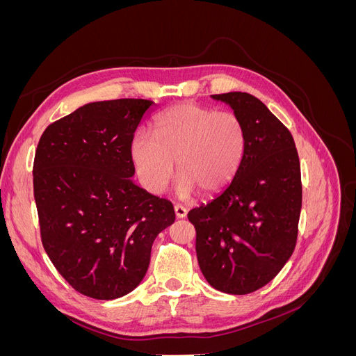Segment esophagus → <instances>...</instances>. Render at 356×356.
Returning a JSON list of instances; mask_svg holds the SVG:
<instances>
[{
  "label": "esophagus",
  "mask_w": 356,
  "mask_h": 356,
  "mask_svg": "<svg viewBox=\"0 0 356 356\" xmlns=\"http://www.w3.org/2000/svg\"><path fill=\"white\" fill-rule=\"evenodd\" d=\"M174 209H175V217L177 218H186L187 217V209L182 207V204H175L174 207Z\"/></svg>",
  "instance_id": "1"
}]
</instances>
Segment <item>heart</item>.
I'll use <instances>...</instances> for the list:
<instances>
[{"label":"heart","instance_id":"1","mask_svg":"<svg viewBox=\"0 0 356 356\" xmlns=\"http://www.w3.org/2000/svg\"><path fill=\"white\" fill-rule=\"evenodd\" d=\"M246 145L245 129L230 111H215L195 102L172 106L154 122V136L139 132L131 144V157L141 186L152 195L166 190L179 177L182 197L199 190L213 195L238 172Z\"/></svg>","mask_w":356,"mask_h":356}]
</instances>
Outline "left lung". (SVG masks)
Returning <instances> with one entry per match:
<instances>
[{
	"label": "left lung",
	"instance_id": "8db88e82",
	"mask_svg": "<svg viewBox=\"0 0 356 356\" xmlns=\"http://www.w3.org/2000/svg\"><path fill=\"white\" fill-rule=\"evenodd\" d=\"M243 124L246 145L230 184L188 212L196 254L208 284L250 294L282 270L293 255L301 211L300 160L293 135L255 96L212 95Z\"/></svg>",
	"mask_w": 356,
	"mask_h": 356
}]
</instances>
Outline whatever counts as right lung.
<instances>
[{
    "instance_id": "right-lung-1",
    "label": "right lung",
    "mask_w": 356,
    "mask_h": 356,
    "mask_svg": "<svg viewBox=\"0 0 356 356\" xmlns=\"http://www.w3.org/2000/svg\"><path fill=\"white\" fill-rule=\"evenodd\" d=\"M156 104H86L51 123L34 159L42 246L80 294L114 300L144 279L157 234L175 221L172 203L132 179L134 134Z\"/></svg>"
}]
</instances>
